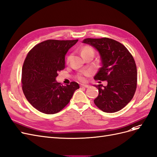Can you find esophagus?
<instances>
[{
  "mask_svg": "<svg viewBox=\"0 0 157 157\" xmlns=\"http://www.w3.org/2000/svg\"><path fill=\"white\" fill-rule=\"evenodd\" d=\"M80 87H81V88H88L89 87V85H87V84H81V85H80Z\"/></svg>",
  "mask_w": 157,
  "mask_h": 157,
  "instance_id": "34e87169",
  "label": "esophagus"
}]
</instances>
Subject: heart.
I'll list each match as a JSON object with an SVG mask.
<instances>
[{"label":"heart","mask_w":157,"mask_h":157,"mask_svg":"<svg viewBox=\"0 0 157 157\" xmlns=\"http://www.w3.org/2000/svg\"><path fill=\"white\" fill-rule=\"evenodd\" d=\"M81 54L82 56L86 54H94V50L92 48L91 46H85L82 48L81 50ZM70 59V56H67V62H69ZM90 75V72L89 71H83L81 73H80L79 74L77 75V78L80 82H86V77H88Z\"/></svg>","instance_id":"b5f03b06"}]
</instances>
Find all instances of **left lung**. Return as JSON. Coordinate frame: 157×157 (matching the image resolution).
<instances>
[{
    "label": "left lung",
    "instance_id": "left-lung-1",
    "mask_svg": "<svg viewBox=\"0 0 157 157\" xmlns=\"http://www.w3.org/2000/svg\"><path fill=\"white\" fill-rule=\"evenodd\" d=\"M83 42L96 48L101 56V67L94 79L107 81L106 86H96L99 94L95 105L105 113L121 110L132 100L137 88V67L132 55L121 42L109 38H88Z\"/></svg>",
    "mask_w": 157,
    "mask_h": 157
}]
</instances>
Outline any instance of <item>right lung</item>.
Here are the masks:
<instances>
[{"label": "right lung", "instance_id": "1", "mask_svg": "<svg viewBox=\"0 0 157 157\" xmlns=\"http://www.w3.org/2000/svg\"><path fill=\"white\" fill-rule=\"evenodd\" d=\"M77 41L47 40L28 52L22 67V90L27 101L40 112H59L79 88L75 82L63 86L56 80L65 67V54Z\"/></svg>", "mask_w": 157, "mask_h": 157}]
</instances>
